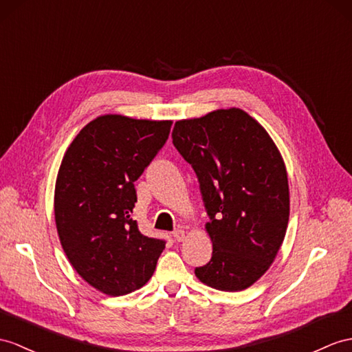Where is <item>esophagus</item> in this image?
Returning <instances> with one entry per match:
<instances>
[{
	"label": "esophagus",
	"instance_id": "1",
	"mask_svg": "<svg viewBox=\"0 0 352 352\" xmlns=\"http://www.w3.org/2000/svg\"><path fill=\"white\" fill-rule=\"evenodd\" d=\"M173 237H175V241H177V242H182L184 239H185V231H184L182 228H177V230H175V231H173Z\"/></svg>",
	"mask_w": 352,
	"mask_h": 352
}]
</instances>
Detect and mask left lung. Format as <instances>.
Wrapping results in <instances>:
<instances>
[{"label": "left lung", "instance_id": "left-lung-1", "mask_svg": "<svg viewBox=\"0 0 352 352\" xmlns=\"http://www.w3.org/2000/svg\"><path fill=\"white\" fill-rule=\"evenodd\" d=\"M171 137L195 171L209 217L212 258L195 276L219 291L245 289L269 269L285 237L289 192L280 153L241 109L177 121Z\"/></svg>", "mask_w": 352, "mask_h": 352}]
</instances>
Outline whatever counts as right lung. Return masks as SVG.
I'll use <instances>...</instances> for the list:
<instances>
[{"mask_svg":"<svg viewBox=\"0 0 352 352\" xmlns=\"http://www.w3.org/2000/svg\"><path fill=\"white\" fill-rule=\"evenodd\" d=\"M171 121L121 115L94 119L67 149L55 186V221L68 261L109 296L143 287L164 239L143 236L133 219L134 182L164 146Z\"/></svg>","mask_w":352,"mask_h":352,"instance_id":"add662e5","label":"right lung"}]
</instances>
